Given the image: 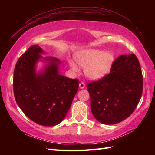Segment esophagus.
<instances>
[{
	"label": "esophagus",
	"instance_id": "1",
	"mask_svg": "<svg viewBox=\"0 0 155 155\" xmlns=\"http://www.w3.org/2000/svg\"><path fill=\"white\" fill-rule=\"evenodd\" d=\"M85 83H83V82H81V83H79V87L81 89H84V88H85Z\"/></svg>",
	"mask_w": 155,
	"mask_h": 155
}]
</instances>
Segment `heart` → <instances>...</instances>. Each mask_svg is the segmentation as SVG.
<instances>
[{
    "instance_id": "heart-1",
    "label": "heart",
    "mask_w": 155,
    "mask_h": 155,
    "mask_svg": "<svg viewBox=\"0 0 155 155\" xmlns=\"http://www.w3.org/2000/svg\"><path fill=\"white\" fill-rule=\"evenodd\" d=\"M77 64L85 68V74L90 80L103 78L111 71L115 62V54L111 51L101 49H85L76 54ZM70 65L74 71L79 72V68L74 61H70Z\"/></svg>"
}]
</instances>
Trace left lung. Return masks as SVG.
<instances>
[{"label": "left lung", "instance_id": "8db88e82", "mask_svg": "<svg viewBox=\"0 0 155 155\" xmlns=\"http://www.w3.org/2000/svg\"><path fill=\"white\" fill-rule=\"evenodd\" d=\"M87 87L91 113L99 122L114 124L127 119L142 94V73L137 57H118L108 75Z\"/></svg>", "mask_w": 155, "mask_h": 155}]
</instances>
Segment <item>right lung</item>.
I'll return each instance as SVG.
<instances>
[{
    "instance_id": "add662e5",
    "label": "right lung",
    "mask_w": 155,
    "mask_h": 155,
    "mask_svg": "<svg viewBox=\"0 0 155 155\" xmlns=\"http://www.w3.org/2000/svg\"><path fill=\"white\" fill-rule=\"evenodd\" d=\"M34 44L18 60L14 69V93L23 113L37 124L52 127L59 124L69 111L78 89V80L59 74L61 61ZM45 64L36 72V64Z\"/></svg>"
}]
</instances>
